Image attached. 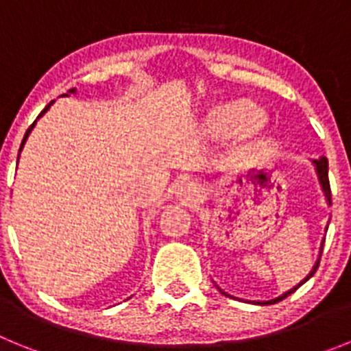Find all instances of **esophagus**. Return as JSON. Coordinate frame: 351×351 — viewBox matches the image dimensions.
Returning a JSON list of instances; mask_svg holds the SVG:
<instances>
[{"instance_id":"34e87169","label":"esophagus","mask_w":351,"mask_h":351,"mask_svg":"<svg viewBox=\"0 0 351 351\" xmlns=\"http://www.w3.org/2000/svg\"><path fill=\"white\" fill-rule=\"evenodd\" d=\"M178 198L181 202L188 204V206H193V204L200 202L202 190H200V186L195 184V182H184V184L179 186Z\"/></svg>"}]
</instances>
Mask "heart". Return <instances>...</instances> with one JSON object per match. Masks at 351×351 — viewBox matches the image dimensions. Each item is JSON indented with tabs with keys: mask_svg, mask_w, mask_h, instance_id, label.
I'll use <instances>...</instances> for the list:
<instances>
[{
	"mask_svg": "<svg viewBox=\"0 0 351 351\" xmlns=\"http://www.w3.org/2000/svg\"><path fill=\"white\" fill-rule=\"evenodd\" d=\"M269 116L262 107L246 100L219 104L209 110L206 130L213 137L234 135L239 142H253L267 128Z\"/></svg>",
	"mask_w": 351,
	"mask_h": 351,
	"instance_id": "b5f03b06",
	"label": "heart"
}]
</instances>
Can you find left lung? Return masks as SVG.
<instances>
[{"label": "left lung", "instance_id": "left-lung-1", "mask_svg": "<svg viewBox=\"0 0 351 351\" xmlns=\"http://www.w3.org/2000/svg\"><path fill=\"white\" fill-rule=\"evenodd\" d=\"M313 165H315V169H316V173H318V181H320V184H322V190H324V193H325V198H327V202H328V206H330V204H332V195H330V182H328V161H327V158L325 156H322L320 160H313ZM324 243H325V239L324 241H322V247H320V255H318V260H316V263L315 265H313V269H311V272H309L308 276H306V278H304L302 281H300L299 285H297V287H293V288H290V290L288 291H285V293H281L280 297H276V299H271V300H263V302H255V304H258V306H263V304H276V302H280V300H283V299H287L288 295H290V293H293V291L297 290V288L300 287V285H304L306 283V281L309 280V278H311L313 274H315L316 272V269H318V265H320V256H322V250H324ZM219 291H221V293H225V291L221 290V288H218ZM226 295V293H225Z\"/></svg>", "mask_w": 351, "mask_h": 351}]
</instances>
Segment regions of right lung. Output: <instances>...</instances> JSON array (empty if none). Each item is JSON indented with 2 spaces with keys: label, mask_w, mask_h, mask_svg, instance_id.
Returning <instances> with one entry per match:
<instances>
[{
  "label": "right lung",
  "mask_w": 351,
  "mask_h": 351,
  "mask_svg": "<svg viewBox=\"0 0 351 351\" xmlns=\"http://www.w3.org/2000/svg\"><path fill=\"white\" fill-rule=\"evenodd\" d=\"M70 93H75V89H70ZM63 96H68V95H63ZM52 104H54V101H51V104H49L47 105V107H45V108H43V110H42V112H40V116L38 117H36V119H35V123H33V125H31L29 126V128H27V132H26V135H24V138H23V144H21V149H19V153H21V151H23V147H24V144H26V141H27V137H29V133H31V130H33V128H35V125H36V121H38L40 119V117H42L43 116V114H45V112H47V110H49V107H51V105ZM17 161H19V158H17Z\"/></svg>",
  "instance_id": "obj_1"
}]
</instances>
